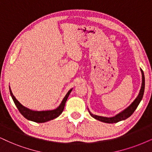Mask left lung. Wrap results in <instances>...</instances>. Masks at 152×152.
Wrapping results in <instances>:
<instances>
[{"instance_id":"8db88e82","label":"left lung","mask_w":152,"mask_h":152,"mask_svg":"<svg viewBox=\"0 0 152 152\" xmlns=\"http://www.w3.org/2000/svg\"><path fill=\"white\" fill-rule=\"evenodd\" d=\"M142 72V86L141 89H140L139 94L138 96L136 97V99H134V102L131 104L128 107H127L125 109L122 110L121 112H120L119 113H118L117 115L115 116H113V117H104V116H100L94 115V114L91 113L90 110L88 108V110H89V113L90 114L91 117H93L94 118L98 120L99 121L104 122V123H118V122L124 121V120L127 119L128 118L130 117V116L132 115V113H134V110H136V108H137L138 105L140 104V102L142 101V97H143L144 92H145V75H144L143 71H142V69H140Z\"/></svg>"}]
</instances>
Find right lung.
Masks as SVG:
<instances>
[{
  "label": "right lung",
  "instance_id": "1",
  "mask_svg": "<svg viewBox=\"0 0 152 152\" xmlns=\"http://www.w3.org/2000/svg\"><path fill=\"white\" fill-rule=\"evenodd\" d=\"M73 88L70 89V90L67 91L64 98L59 105L58 107H57L53 110H34L31 109H29L25 106H23L22 104H20L18 102V100L15 98V96L13 95V94L11 91L10 87H9V89H10V93L12 97L13 102H14L15 104L18 108L19 111L20 113L26 119L29 120V121L36 122V123H46V122L49 121L50 120H53L58 118V116L62 113L64 109L65 103L67 102V99L68 98L69 95L71 91H72Z\"/></svg>",
  "mask_w": 152,
  "mask_h": 152
}]
</instances>
